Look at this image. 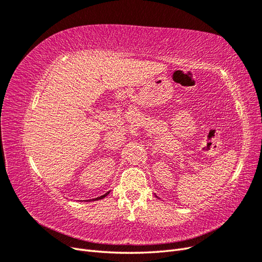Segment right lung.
I'll list each match as a JSON object with an SVG mask.
<instances>
[{"instance_id":"1","label":"right lung","mask_w":262,"mask_h":262,"mask_svg":"<svg viewBox=\"0 0 262 262\" xmlns=\"http://www.w3.org/2000/svg\"><path fill=\"white\" fill-rule=\"evenodd\" d=\"M109 194V192H107V193H105L104 195H100V196H98V198H96V200H99V199H102V198H105L106 195H108ZM94 200V199H93ZM91 201V200H90Z\"/></svg>"}]
</instances>
